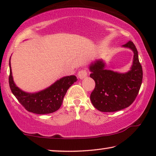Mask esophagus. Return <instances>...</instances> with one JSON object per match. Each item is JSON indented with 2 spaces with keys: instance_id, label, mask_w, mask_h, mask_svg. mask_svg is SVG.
<instances>
[{
  "instance_id": "1",
  "label": "esophagus",
  "mask_w": 156,
  "mask_h": 156,
  "mask_svg": "<svg viewBox=\"0 0 156 156\" xmlns=\"http://www.w3.org/2000/svg\"><path fill=\"white\" fill-rule=\"evenodd\" d=\"M87 75H88V73H87V71H86V70H81L80 71L78 72L77 76H78V78L81 79V80L85 78L86 76H87Z\"/></svg>"
}]
</instances>
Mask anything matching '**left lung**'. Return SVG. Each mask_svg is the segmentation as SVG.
<instances>
[{
    "label": "left lung",
    "instance_id": "8db88e82",
    "mask_svg": "<svg viewBox=\"0 0 156 156\" xmlns=\"http://www.w3.org/2000/svg\"><path fill=\"white\" fill-rule=\"evenodd\" d=\"M134 52L133 64L128 73L121 74L105 70V63L97 61L89 67L95 86L90 94L93 106L102 112L119 111L131 105L137 96L142 83L143 71L134 43L128 41L123 45Z\"/></svg>",
    "mask_w": 156,
    "mask_h": 156
}]
</instances>
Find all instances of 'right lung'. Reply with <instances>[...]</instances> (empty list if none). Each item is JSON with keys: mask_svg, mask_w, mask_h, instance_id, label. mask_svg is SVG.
Listing matches in <instances>:
<instances>
[{"mask_svg": "<svg viewBox=\"0 0 156 156\" xmlns=\"http://www.w3.org/2000/svg\"><path fill=\"white\" fill-rule=\"evenodd\" d=\"M76 80L75 75L65 76L42 91L25 93L14 84L9 62V85L11 91L27 111L34 114H46L57 111L61 106L67 90Z\"/></svg>", "mask_w": 156, "mask_h": 156, "instance_id": "add662e5", "label": "right lung"}]
</instances>
